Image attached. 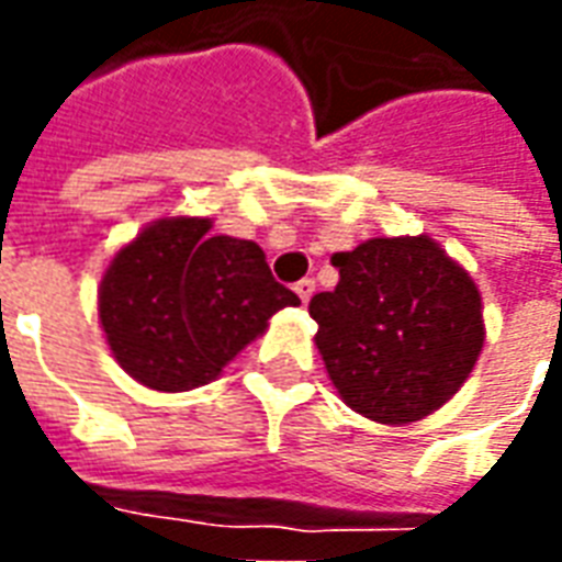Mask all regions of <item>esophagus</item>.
<instances>
[{"mask_svg":"<svg viewBox=\"0 0 562 562\" xmlns=\"http://www.w3.org/2000/svg\"><path fill=\"white\" fill-rule=\"evenodd\" d=\"M294 292H297V297H301V304H306V301L313 297V292H316V282L306 277V280L294 282Z\"/></svg>","mask_w":562,"mask_h":562,"instance_id":"esophagus-1","label":"esophagus"}]
</instances>
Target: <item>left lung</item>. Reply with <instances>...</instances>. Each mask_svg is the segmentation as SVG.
Here are the masks:
<instances>
[{
    "mask_svg": "<svg viewBox=\"0 0 562 562\" xmlns=\"http://www.w3.org/2000/svg\"><path fill=\"white\" fill-rule=\"evenodd\" d=\"M334 292L310 301L316 346L346 406L379 424L422 422L470 379L482 294L434 237H373L337 252Z\"/></svg>",
    "mask_w": 562,
    "mask_h": 562,
    "instance_id": "left-lung-1",
    "label": "left lung"
}]
</instances>
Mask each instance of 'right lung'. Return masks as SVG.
<instances>
[{"instance_id": "1", "label": "right lung", "mask_w": 562, "mask_h": 562, "mask_svg": "<svg viewBox=\"0 0 562 562\" xmlns=\"http://www.w3.org/2000/svg\"><path fill=\"white\" fill-rule=\"evenodd\" d=\"M165 216L128 240L99 285V322L116 364L153 391H192L301 297L273 280L261 246Z\"/></svg>"}]
</instances>
